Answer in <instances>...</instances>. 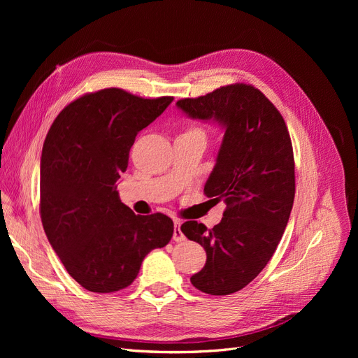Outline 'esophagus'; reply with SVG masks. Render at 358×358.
Segmentation results:
<instances>
[{"instance_id":"obj_1","label":"esophagus","mask_w":358,"mask_h":358,"mask_svg":"<svg viewBox=\"0 0 358 358\" xmlns=\"http://www.w3.org/2000/svg\"><path fill=\"white\" fill-rule=\"evenodd\" d=\"M181 222L180 220H176L174 222V235H173V239L176 241V242H182V241H185V236H184V234L181 232Z\"/></svg>"}]
</instances>
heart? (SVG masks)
<instances>
[{
	"label": "heart",
	"instance_id": "1",
	"mask_svg": "<svg viewBox=\"0 0 358 358\" xmlns=\"http://www.w3.org/2000/svg\"><path fill=\"white\" fill-rule=\"evenodd\" d=\"M187 134H201V135H204L200 129H190L189 131H187Z\"/></svg>",
	"mask_w": 358,
	"mask_h": 358
}]
</instances>
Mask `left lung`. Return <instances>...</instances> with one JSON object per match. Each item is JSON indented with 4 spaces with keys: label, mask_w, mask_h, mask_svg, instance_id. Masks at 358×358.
Here are the masks:
<instances>
[{
    "label": "left lung",
    "mask_w": 358,
    "mask_h": 358,
    "mask_svg": "<svg viewBox=\"0 0 358 358\" xmlns=\"http://www.w3.org/2000/svg\"><path fill=\"white\" fill-rule=\"evenodd\" d=\"M177 107L187 116L224 129L204 194L223 200L219 224L189 220L182 234L208 254L192 275L203 293L224 296L250 285L267 266L285 234L294 200V158L289 130L275 106L250 84L220 87Z\"/></svg>",
    "instance_id": "left-lung-1"
}]
</instances>
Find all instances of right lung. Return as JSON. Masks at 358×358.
<instances>
[{
	"label": "right lung",
	"mask_w": 358,
	"mask_h": 358,
	"mask_svg": "<svg viewBox=\"0 0 358 358\" xmlns=\"http://www.w3.org/2000/svg\"><path fill=\"white\" fill-rule=\"evenodd\" d=\"M173 100L120 88L88 92L69 103L48 131L41 159L43 229L69 275L90 292L130 286L143 258L173 238L171 219L135 215L116 185L136 135Z\"/></svg>",
	"instance_id": "right-lung-1"
}]
</instances>
